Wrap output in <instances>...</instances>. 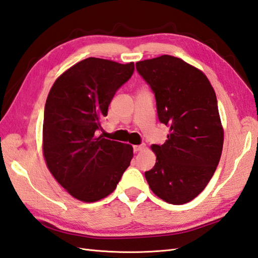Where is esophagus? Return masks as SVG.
Here are the masks:
<instances>
[{
    "label": "esophagus",
    "instance_id": "34e87169",
    "mask_svg": "<svg viewBox=\"0 0 258 258\" xmlns=\"http://www.w3.org/2000/svg\"><path fill=\"white\" fill-rule=\"evenodd\" d=\"M146 147V145L144 143H142V144H140V145H136V146H134L133 148H134V152H140V151H143L144 148Z\"/></svg>",
    "mask_w": 258,
    "mask_h": 258
}]
</instances>
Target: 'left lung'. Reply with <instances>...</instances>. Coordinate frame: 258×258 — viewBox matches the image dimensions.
Returning a JSON list of instances; mask_svg holds the SVG:
<instances>
[{
    "label": "left lung",
    "instance_id": "1",
    "mask_svg": "<svg viewBox=\"0 0 258 258\" xmlns=\"http://www.w3.org/2000/svg\"><path fill=\"white\" fill-rule=\"evenodd\" d=\"M136 70L155 94L159 122L170 128L163 145H152L157 159L146 180L160 199L183 205L206 188L222 154L217 95L206 75L180 58L139 61Z\"/></svg>",
    "mask_w": 258,
    "mask_h": 258
}]
</instances>
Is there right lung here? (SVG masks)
<instances>
[{
    "label": "right lung",
    "instance_id": "add662e5",
    "mask_svg": "<svg viewBox=\"0 0 258 258\" xmlns=\"http://www.w3.org/2000/svg\"><path fill=\"white\" fill-rule=\"evenodd\" d=\"M126 64L87 58L58 78L45 104L43 151L48 169L78 200L112 194L133 157L127 144L95 136L117 90L130 80Z\"/></svg>",
    "mask_w": 258,
    "mask_h": 258
}]
</instances>
